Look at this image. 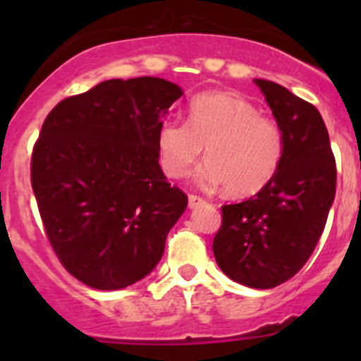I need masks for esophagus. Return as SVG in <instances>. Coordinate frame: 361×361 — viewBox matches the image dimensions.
Masks as SVG:
<instances>
[{
  "label": "esophagus",
  "instance_id": "obj_1",
  "mask_svg": "<svg viewBox=\"0 0 361 361\" xmlns=\"http://www.w3.org/2000/svg\"><path fill=\"white\" fill-rule=\"evenodd\" d=\"M188 202H190V208H199V206H202L206 200L199 195H190L188 197Z\"/></svg>",
  "mask_w": 361,
  "mask_h": 361
}]
</instances>
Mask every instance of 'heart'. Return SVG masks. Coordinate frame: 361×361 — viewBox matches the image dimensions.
I'll return each instance as SVG.
<instances>
[{
  "label": "heart",
  "instance_id": "obj_1",
  "mask_svg": "<svg viewBox=\"0 0 361 361\" xmlns=\"http://www.w3.org/2000/svg\"><path fill=\"white\" fill-rule=\"evenodd\" d=\"M199 180L222 186L233 197L255 195L275 177L283 155V133L275 119L233 92H209L190 103L186 121H166L157 148L166 175L180 178L200 159Z\"/></svg>",
  "mask_w": 361,
  "mask_h": 361
}]
</instances>
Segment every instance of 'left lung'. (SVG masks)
<instances>
[{
    "instance_id": "8db88e82",
    "label": "left lung",
    "mask_w": 361,
    "mask_h": 361,
    "mask_svg": "<svg viewBox=\"0 0 361 361\" xmlns=\"http://www.w3.org/2000/svg\"><path fill=\"white\" fill-rule=\"evenodd\" d=\"M255 82L282 128L283 155L257 195L222 206L213 253L231 280L271 289L293 279L317 247L336 193V161L317 108L276 82Z\"/></svg>"
}]
</instances>
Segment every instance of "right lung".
I'll return each mask as SVG.
<instances>
[{
	"mask_svg": "<svg viewBox=\"0 0 361 361\" xmlns=\"http://www.w3.org/2000/svg\"><path fill=\"white\" fill-rule=\"evenodd\" d=\"M183 95L159 78L110 79L50 110L32 149L44 233L70 275L114 291L145 279L188 195L166 180L157 133Z\"/></svg>",
	"mask_w": 361,
	"mask_h": 361,
	"instance_id": "right-lung-1",
	"label": "right lung"
}]
</instances>
